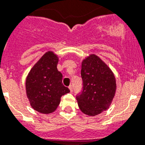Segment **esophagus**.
<instances>
[{
	"label": "esophagus",
	"mask_w": 145,
	"mask_h": 145,
	"mask_svg": "<svg viewBox=\"0 0 145 145\" xmlns=\"http://www.w3.org/2000/svg\"><path fill=\"white\" fill-rule=\"evenodd\" d=\"M69 89H70V91H71V92H73V87H72V85H70L69 87Z\"/></svg>",
	"instance_id": "34e87169"
}]
</instances>
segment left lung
Instances as JSON below:
<instances>
[{
	"mask_svg": "<svg viewBox=\"0 0 145 145\" xmlns=\"http://www.w3.org/2000/svg\"><path fill=\"white\" fill-rule=\"evenodd\" d=\"M83 89L76 96L78 105L84 114L94 116L108 110L116 94V78L108 65L95 54L82 62Z\"/></svg>",
	"mask_w": 145,
	"mask_h": 145,
	"instance_id": "obj_1",
	"label": "left lung"
}]
</instances>
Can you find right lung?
<instances>
[{
	"mask_svg": "<svg viewBox=\"0 0 145 145\" xmlns=\"http://www.w3.org/2000/svg\"><path fill=\"white\" fill-rule=\"evenodd\" d=\"M58 57L48 51L34 65L26 79V92L34 110L44 114L56 110L63 95L70 92L62 83L63 75L58 71Z\"/></svg>",
	"mask_w": 145,
	"mask_h": 145,
	"instance_id": "right-lung-1",
	"label": "right lung"
}]
</instances>
